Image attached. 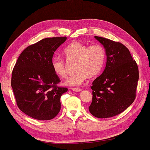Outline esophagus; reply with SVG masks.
<instances>
[{
  "label": "esophagus",
  "instance_id": "34e87169",
  "mask_svg": "<svg viewBox=\"0 0 150 150\" xmlns=\"http://www.w3.org/2000/svg\"><path fill=\"white\" fill-rule=\"evenodd\" d=\"M72 90L75 91V92H80V91H81V88H72Z\"/></svg>",
  "mask_w": 150,
  "mask_h": 150
}]
</instances>
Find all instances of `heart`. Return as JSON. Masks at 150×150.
<instances>
[{"label": "heart", "mask_w": 150, "mask_h": 150, "mask_svg": "<svg viewBox=\"0 0 150 150\" xmlns=\"http://www.w3.org/2000/svg\"><path fill=\"white\" fill-rule=\"evenodd\" d=\"M64 54L67 61H76V72L65 81V84L68 86L82 84L87 76L93 77L98 75L103 69L105 60V49L99 44L88 46L83 43L75 42L64 49ZM51 66L56 75L61 77H66V63L64 58L54 57L51 61Z\"/></svg>", "instance_id": "obj_1"}]
</instances>
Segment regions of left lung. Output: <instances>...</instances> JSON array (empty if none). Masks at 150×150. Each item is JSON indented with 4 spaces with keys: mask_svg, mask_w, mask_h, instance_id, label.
<instances>
[{
    "mask_svg": "<svg viewBox=\"0 0 150 150\" xmlns=\"http://www.w3.org/2000/svg\"><path fill=\"white\" fill-rule=\"evenodd\" d=\"M95 38L104 46L107 57L104 71L90 86L93 96L88 109L96 118H110L124 112L135 99L139 68L122 43Z\"/></svg>",
    "mask_w": 150,
    "mask_h": 150,
    "instance_id": "left-lung-1",
    "label": "left lung"
}]
</instances>
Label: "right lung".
I'll use <instances>...</instances> for the list:
<instances>
[{
  "label": "right lung",
  "mask_w": 150,
  "mask_h": 150,
  "mask_svg": "<svg viewBox=\"0 0 150 150\" xmlns=\"http://www.w3.org/2000/svg\"><path fill=\"white\" fill-rule=\"evenodd\" d=\"M66 36L47 38L28 46L17 59L11 85L17 107L32 118L49 120L60 110V98L66 87L51 66L52 56Z\"/></svg>",
  "instance_id": "1"
}]
</instances>
